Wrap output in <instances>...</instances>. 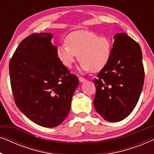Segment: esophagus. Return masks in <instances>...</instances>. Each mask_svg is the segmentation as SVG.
Returning <instances> with one entry per match:
<instances>
[{"mask_svg": "<svg viewBox=\"0 0 154 154\" xmlns=\"http://www.w3.org/2000/svg\"><path fill=\"white\" fill-rule=\"evenodd\" d=\"M79 81L81 82V83H83V82L86 81V79H84L83 77H79Z\"/></svg>", "mask_w": 154, "mask_h": 154, "instance_id": "1", "label": "esophagus"}]
</instances>
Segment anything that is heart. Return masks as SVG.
I'll use <instances>...</instances> for the list:
<instances>
[{
	"mask_svg": "<svg viewBox=\"0 0 154 154\" xmlns=\"http://www.w3.org/2000/svg\"><path fill=\"white\" fill-rule=\"evenodd\" d=\"M65 43L59 45L57 55L62 64L71 69L79 57L81 70L98 72L104 69L112 56L111 38L90 31L79 30L67 35Z\"/></svg>",
	"mask_w": 154,
	"mask_h": 154,
	"instance_id": "1",
	"label": "heart"
}]
</instances>
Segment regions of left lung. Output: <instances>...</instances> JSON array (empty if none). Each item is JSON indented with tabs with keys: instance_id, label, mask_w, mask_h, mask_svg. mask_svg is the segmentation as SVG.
Returning a JSON list of instances; mask_svg holds the SVG:
<instances>
[{
	"instance_id": "left-lung-1",
	"label": "left lung",
	"mask_w": 154,
	"mask_h": 154,
	"mask_svg": "<svg viewBox=\"0 0 154 154\" xmlns=\"http://www.w3.org/2000/svg\"><path fill=\"white\" fill-rule=\"evenodd\" d=\"M113 39L110 62L93 80L94 108L109 122L122 121L131 113L144 81L140 45L125 33H117Z\"/></svg>"
}]
</instances>
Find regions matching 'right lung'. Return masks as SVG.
Here are the masks:
<instances>
[{
	"label": "right lung",
	"instance_id": "obj_1",
	"mask_svg": "<svg viewBox=\"0 0 154 154\" xmlns=\"http://www.w3.org/2000/svg\"><path fill=\"white\" fill-rule=\"evenodd\" d=\"M51 33H33L21 42L10 61L14 102L33 123L54 128L64 121L79 79L57 55Z\"/></svg>",
	"mask_w": 154,
	"mask_h": 154
}]
</instances>
